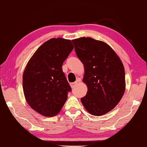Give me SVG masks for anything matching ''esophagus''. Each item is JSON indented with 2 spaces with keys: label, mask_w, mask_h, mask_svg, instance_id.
Masks as SVG:
<instances>
[{
  "label": "esophagus",
  "mask_w": 147,
  "mask_h": 147,
  "mask_svg": "<svg viewBox=\"0 0 147 147\" xmlns=\"http://www.w3.org/2000/svg\"><path fill=\"white\" fill-rule=\"evenodd\" d=\"M79 81H79V80H77V81H76V82H73V83H70V85H71V88H74V87H75V86H76V85H77V83H78L79 82Z\"/></svg>",
  "instance_id": "34e87169"
}]
</instances>
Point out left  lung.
<instances>
[{
  "mask_svg": "<svg viewBox=\"0 0 147 147\" xmlns=\"http://www.w3.org/2000/svg\"><path fill=\"white\" fill-rule=\"evenodd\" d=\"M76 55L83 64L87 86L81 98L87 111L100 116L114 109L125 90V69L120 58L106 42L90 37L72 40Z\"/></svg>",
  "mask_w": 147,
  "mask_h": 147,
  "instance_id": "1",
  "label": "left lung"
}]
</instances>
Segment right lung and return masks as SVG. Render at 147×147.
<instances>
[{"label":"right lung","mask_w":147,"mask_h":147,"mask_svg":"<svg viewBox=\"0 0 147 147\" xmlns=\"http://www.w3.org/2000/svg\"><path fill=\"white\" fill-rule=\"evenodd\" d=\"M73 49L70 40L53 38L37 49L26 65L23 74L25 98L42 116L58 114L71 91L62 67Z\"/></svg>","instance_id":"add662e5"}]
</instances>
